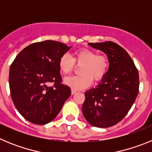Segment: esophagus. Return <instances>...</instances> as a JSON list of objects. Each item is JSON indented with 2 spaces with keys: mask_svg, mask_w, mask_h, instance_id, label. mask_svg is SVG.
Listing matches in <instances>:
<instances>
[{
  "mask_svg": "<svg viewBox=\"0 0 152 152\" xmlns=\"http://www.w3.org/2000/svg\"><path fill=\"white\" fill-rule=\"evenodd\" d=\"M76 93H77V91H75V90H73V89L72 90V94H76Z\"/></svg>",
  "mask_w": 152,
  "mask_h": 152,
  "instance_id": "1",
  "label": "esophagus"
}]
</instances>
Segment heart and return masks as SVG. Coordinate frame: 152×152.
<instances>
[{"label": "heart", "instance_id": "obj_1", "mask_svg": "<svg viewBox=\"0 0 152 152\" xmlns=\"http://www.w3.org/2000/svg\"><path fill=\"white\" fill-rule=\"evenodd\" d=\"M75 63L81 65L77 76H69L64 78V84L75 91H79L90 86L92 78L99 80L107 74L109 68V61L104 56H100L91 49H80L75 53L74 57L68 53H64L60 58L58 67L61 72L68 75L73 72Z\"/></svg>", "mask_w": 152, "mask_h": 152}]
</instances>
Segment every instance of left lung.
I'll return each instance as SVG.
<instances>
[{
    "mask_svg": "<svg viewBox=\"0 0 152 152\" xmlns=\"http://www.w3.org/2000/svg\"><path fill=\"white\" fill-rule=\"evenodd\" d=\"M89 45L103 51L110 64L100 84L85 92L82 113L91 125L107 128L121 121L133 105L139 93V72L129 55L118 44L107 41Z\"/></svg>",
    "mask_w": 152,
    "mask_h": 152,
    "instance_id": "obj_1",
    "label": "left lung"
}]
</instances>
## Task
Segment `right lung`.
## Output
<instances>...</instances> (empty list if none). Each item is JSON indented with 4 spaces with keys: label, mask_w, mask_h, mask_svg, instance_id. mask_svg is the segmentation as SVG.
Here are the masks:
<instances>
[{
    "label": "right lung",
    "mask_w": 152,
    "mask_h": 152,
    "mask_svg": "<svg viewBox=\"0 0 152 152\" xmlns=\"http://www.w3.org/2000/svg\"><path fill=\"white\" fill-rule=\"evenodd\" d=\"M71 47L60 42L45 40L26 46L10 65V95L18 112L34 124L50 123L71 95L61 84L58 61ZM52 83L53 86L48 87Z\"/></svg>",
    "instance_id": "add662e5"
}]
</instances>
